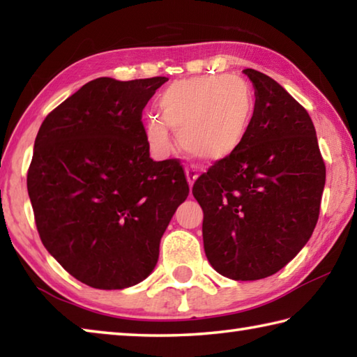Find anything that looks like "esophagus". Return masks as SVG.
<instances>
[{"label":"esophagus","instance_id":"34e87169","mask_svg":"<svg viewBox=\"0 0 357 357\" xmlns=\"http://www.w3.org/2000/svg\"><path fill=\"white\" fill-rule=\"evenodd\" d=\"M185 178H187V183L192 187L193 183H195L197 178H198V170L195 167H185Z\"/></svg>","mask_w":357,"mask_h":357}]
</instances>
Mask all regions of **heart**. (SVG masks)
<instances>
[{
    "mask_svg": "<svg viewBox=\"0 0 357 357\" xmlns=\"http://www.w3.org/2000/svg\"><path fill=\"white\" fill-rule=\"evenodd\" d=\"M157 107L160 118L151 114L144 121V135L157 154L172 151L170 128L185 153L215 162L244 143L255 99L249 84L236 75H202L172 83Z\"/></svg>",
    "mask_w": 357,
    "mask_h": 357,
    "instance_id": "obj_1",
    "label": "heart"
}]
</instances>
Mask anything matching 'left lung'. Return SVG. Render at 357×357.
Masks as SVG:
<instances>
[{
  "label": "left lung",
  "instance_id": "left-lung-1",
  "mask_svg": "<svg viewBox=\"0 0 357 357\" xmlns=\"http://www.w3.org/2000/svg\"><path fill=\"white\" fill-rule=\"evenodd\" d=\"M255 113L244 143L193 184L203 209L204 253L233 280L275 274L298 255L318 222L326 181L309 113L273 78L244 69Z\"/></svg>",
  "mask_w": 357,
  "mask_h": 357
}]
</instances>
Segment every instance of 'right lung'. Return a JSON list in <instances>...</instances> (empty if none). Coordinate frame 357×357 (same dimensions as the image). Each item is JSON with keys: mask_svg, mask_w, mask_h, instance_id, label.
<instances>
[{"mask_svg": "<svg viewBox=\"0 0 357 357\" xmlns=\"http://www.w3.org/2000/svg\"><path fill=\"white\" fill-rule=\"evenodd\" d=\"M167 77H100L47 114L28 168L42 244L77 280L99 289L153 273L160 238L189 195L178 159L154 162L142 112Z\"/></svg>", "mask_w": 357, "mask_h": 357, "instance_id": "right-lung-1", "label": "right lung"}]
</instances>
